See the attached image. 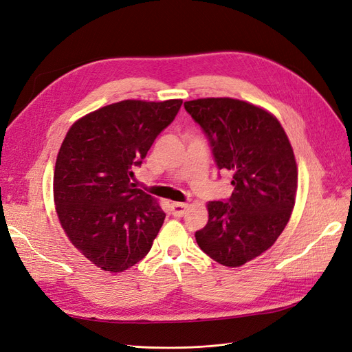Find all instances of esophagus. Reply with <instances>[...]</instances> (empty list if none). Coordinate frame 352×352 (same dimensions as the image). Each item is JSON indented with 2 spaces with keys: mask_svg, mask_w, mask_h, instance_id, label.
Segmentation results:
<instances>
[{
  "mask_svg": "<svg viewBox=\"0 0 352 352\" xmlns=\"http://www.w3.org/2000/svg\"><path fill=\"white\" fill-rule=\"evenodd\" d=\"M188 210V204H182V202H173L172 204V214L175 217H184Z\"/></svg>",
  "mask_w": 352,
  "mask_h": 352,
  "instance_id": "34e87169",
  "label": "esophagus"
}]
</instances>
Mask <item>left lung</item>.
Listing matches in <instances>:
<instances>
[{
  "mask_svg": "<svg viewBox=\"0 0 352 352\" xmlns=\"http://www.w3.org/2000/svg\"><path fill=\"white\" fill-rule=\"evenodd\" d=\"M207 137L218 170L233 173V193L208 202V223L198 246L224 266L245 265L268 250L294 208L297 164L276 118L228 98L185 102Z\"/></svg>",
  "mask_w": 352,
  "mask_h": 352,
  "instance_id": "1",
  "label": "left lung"
}]
</instances>
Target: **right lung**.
Here are the masks:
<instances>
[{
	"label": "right lung",
	"instance_id": "obj_1",
	"mask_svg": "<svg viewBox=\"0 0 352 352\" xmlns=\"http://www.w3.org/2000/svg\"><path fill=\"white\" fill-rule=\"evenodd\" d=\"M182 100H124L69 128L55 173L56 214L71 243L98 268L122 272L138 263L163 226L164 211L131 184Z\"/></svg>",
	"mask_w": 352,
	"mask_h": 352
}]
</instances>
